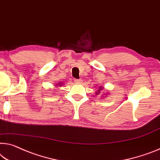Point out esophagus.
Segmentation results:
<instances>
[{"instance_id": "34e87169", "label": "esophagus", "mask_w": 160, "mask_h": 160, "mask_svg": "<svg viewBox=\"0 0 160 160\" xmlns=\"http://www.w3.org/2000/svg\"><path fill=\"white\" fill-rule=\"evenodd\" d=\"M74 82L76 83H77V84H80V83H82V79H74Z\"/></svg>"}]
</instances>
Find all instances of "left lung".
Here are the masks:
<instances>
[{
	"mask_svg": "<svg viewBox=\"0 0 160 160\" xmlns=\"http://www.w3.org/2000/svg\"><path fill=\"white\" fill-rule=\"evenodd\" d=\"M103 89H104V87H102V86H100V87H99V88H98V91H97V92H96V94L99 95V94H100V93H101V92H102V90H103ZM107 94H106V95L104 94V96L105 95V97H107ZM102 96H103V95H102Z\"/></svg>",
	"mask_w": 160,
	"mask_h": 160,
	"instance_id": "1",
	"label": "left lung"
}]
</instances>
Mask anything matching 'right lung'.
<instances>
[{
	"instance_id": "1",
	"label": "right lung",
	"mask_w": 160,
	"mask_h": 160,
	"mask_svg": "<svg viewBox=\"0 0 160 160\" xmlns=\"http://www.w3.org/2000/svg\"><path fill=\"white\" fill-rule=\"evenodd\" d=\"M63 85V83L62 82H60V83H57V85H56V86H57V87H61V86Z\"/></svg>"
}]
</instances>
